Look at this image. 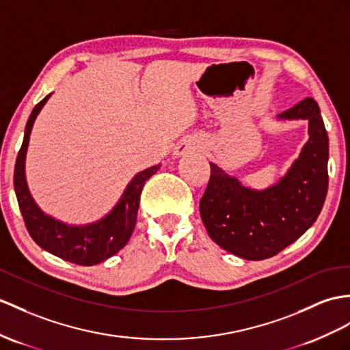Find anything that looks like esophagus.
I'll list each match as a JSON object with an SVG mask.
<instances>
[{
	"label": "esophagus",
	"instance_id": "esophagus-1",
	"mask_svg": "<svg viewBox=\"0 0 350 350\" xmlns=\"http://www.w3.org/2000/svg\"><path fill=\"white\" fill-rule=\"evenodd\" d=\"M202 148V144L194 139V138H189L184 139L183 142L178 144V147L175 150V156H183V154H189V152H196Z\"/></svg>",
	"mask_w": 350,
	"mask_h": 350
}]
</instances>
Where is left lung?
<instances>
[{
  "instance_id": "obj_1",
  "label": "left lung",
  "mask_w": 350,
  "mask_h": 350,
  "mask_svg": "<svg viewBox=\"0 0 350 350\" xmlns=\"http://www.w3.org/2000/svg\"><path fill=\"white\" fill-rule=\"evenodd\" d=\"M308 120L309 141L280 180L264 190L242 185L215 163L200 200L209 237L245 260H266L295 242L317 221L328 190V135L318 102L306 98L278 114Z\"/></svg>"
}]
</instances>
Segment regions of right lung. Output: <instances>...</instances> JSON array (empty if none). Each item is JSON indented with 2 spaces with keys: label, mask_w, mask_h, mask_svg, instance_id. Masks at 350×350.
Wrapping results in <instances>:
<instances>
[{
  "label": "right lung",
  "mask_w": 350,
  "mask_h": 350,
  "mask_svg": "<svg viewBox=\"0 0 350 350\" xmlns=\"http://www.w3.org/2000/svg\"><path fill=\"white\" fill-rule=\"evenodd\" d=\"M50 96L52 93L38 102L25 127L23 142L14 165L13 183L16 198H18L25 226L33 242L44 251L65 261L79 264V266H95L113 257L129 242L136 224L144 184L157 172L160 165L147 167L136 174L127 184L116 206L98 221L83 226H72L47 215L40 209L29 193L27 176H25V159H27L33 122Z\"/></svg>",
  "instance_id": "right-lung-1"
}]
</instances>
